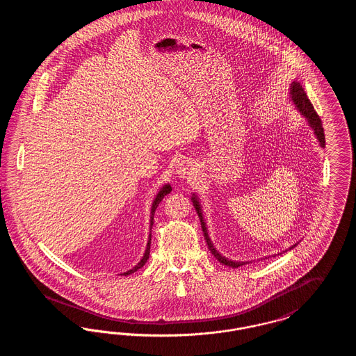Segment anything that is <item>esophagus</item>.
Wrapping results in <instances>:
<instances>
[{
  "label": "esophagus",
  "instance_id": "obj_1",
  "mask_svg": "<svg viewBox=\"0 0 356 356\" xmlns=\"http://www.w3.org/2000/svg\"><path fill=\"white\" fill-rule=\"evenodd\" d=\"M176 175L180 179H192L196 175V165L192 160H181L176 165Z\"/></svg>",
  "mask_w": 356,
  "mask_h": 356
}]
</instances>
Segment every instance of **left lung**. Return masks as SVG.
<instances>
[{"label": "left lung", "instance_id": "1", "mask_svg": "<svg viewBox=\"0 0 356 356\" xmlns=\"http://www.w3.org/2000/svg\"><path fill=\"white\" fill-rule=\"evenodd\" d=\"M289 102H291V104L295 106V109L305 118L307 124H308V127L311 128V131L314 132V135L316 137L319 145H321L322 148H324V147H325V138H324L322 120L316 115V112H315L312 104L308 100L303 86L300 85L299 81H296V80H293V81L291 83V86H289ZM191 202L193 204V207H195V209H196V212H197V215H199V219H200V222H202V228H203L204 237H205V241H207V244H208V248H209L211 254H213V256L220 261L221 264H224V266H227V267H232V268H237V267H241V266H245V264L251 263V261H237V260L228 259V257H225L224 254H221L220 252L216 250V247L213 245L211 237L208 235L207 222L204 220L203 208H202V203H200V199H199L197 193H195V192L192 193ZM298 243H299V241H298ZM298 243H295L293 245H291L288 250L295 248V247L298 245ZM288 250H284L283 252H287ZM283 252H279V254H282ZM276 254H272V256L275 257ZM268 257H271V256H268ZM268 257H263V259L266 260V259H268Z\"/></svg>", "mask_w": 356, "mask_h": 356}]
</instances>
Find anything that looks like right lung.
Masks as SVG:
<instances>
[{"label":"right lung","mask_w":356,"mask_h":356,"mask_svg":"<svg viewBox=\"0 0 356 356\" xmlns=\"http://www.w3.org/2000/svg\"><path fill=\"white\" fill-rule=\"evenodd\" d=\"M170 191H172V186H170V183H165L164 186H161V188L157 191V193H156V196H154V199H153L152 205H151V213H149V216H151V218H149V235H148V243H147V247H145V252H144L143 257L140 259V261L136 264L134 268H131L129 271L124 272V273H121V275L127 276V275H131V273H134V272L137 271V270H140V268L147 263V260L149 259V254H151V237H152L151 229H152L154 211H156V208H157V205L160 204V202L164 199V196L168 195Z\"/></svg>","instance_id":"1"}]
</instances>
